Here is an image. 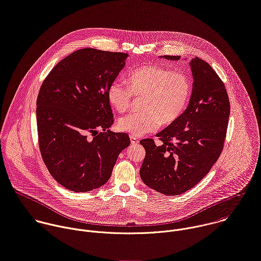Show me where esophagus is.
I'll return each mask as SVG.
<instances>
[{
    "label": "esophagus",
    "instance_id": "obj_1",
    "mask_svg": "<svg viewBox=\"0 0 261 261\" xmlns=\"http://www.w3.org/2000/svg\"><path fill=\"white\" fill-rule=\"evenodd\" d=\"M130 140H131L132 144H137L139 142V139L134 135H130Z\"/></svg>",
    "mask_w": 261,
    "mask_h": 261
}]
</instances>
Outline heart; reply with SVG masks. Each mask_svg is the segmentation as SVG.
<instances>
[{"label": "heart", "mask_w": 261, "mask_h": 261, "mask_svg": "<svg viewBox=\"0 0 261 261\" xmlns=\"http://www.w3.org/2000/svg\"><path fill=\"white\" fill-rule=\"evenodd\" d=\"M127 84L114 81L108 88V99L119 113L127 112L133 96L142 97V111L121 118L118 128L135 136L153 132L163 123H174L186 111L193 91L191 77L156 65H144L129 72Z\"/></svg>", "instance_id": "1"}]
</instances>
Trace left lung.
Returning <instances> with one entry per match:
<instances>
[{
	"label": "left lung",
	"instance_id": "obj_1",
	"mask_svg": "<svg viewBox=\"0 0 261 261\" xmlns=\"http://www.w3.org/2000/svg\"><path fill=\"white\" fill-rule=\"evenodd\" d=\"M191 67L194 84L187 110L156 134L161 144L151 138L140 141L146 151L140 177L148 188L167 196L181 195L198 185L218 160L226 136L230 106L223 82L199 57Z\"/></svg>",
	"mask_w": 261,
	"mask_h": 261
}]
</instances>
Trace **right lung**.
I'll return each mask as SVG.
<instances>
[{"label":"right lung","instance_id":"right-lung-1","mask_svg":"<svg viewBox=\"0 0 261 261\" xmlns=\"http://www.w3.org/2000/svg\"><path fill=\"white\" fill-rule=\"evenodd\" d=\"M126 53L76 50L59 61L42 83L37 127L42 159L63 188L85 193L111 177L127 133L109 128L114 116L108 88L125 66Z\"/></svg>","mask_w":261,"mask_h":261}]
</instances>
